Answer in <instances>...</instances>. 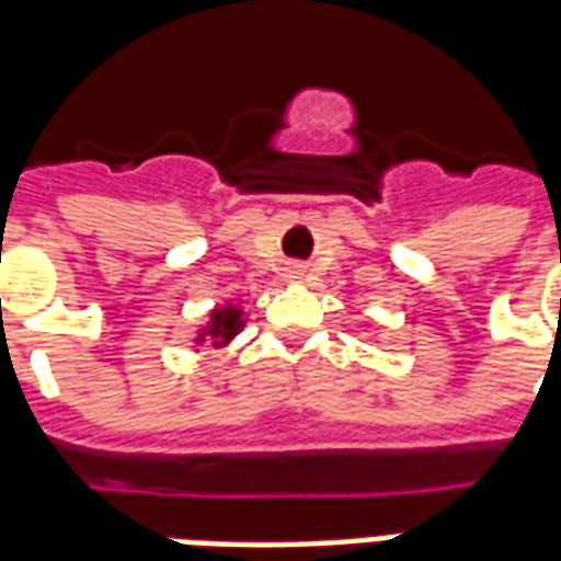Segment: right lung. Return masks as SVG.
I'll use <instances>...</instances> for the list:
<instances>
[{"mask_svg":"<svg viewBox=\"0 0 561 561\" xmlns=\"http://www.w3.org/2000/svg\"><path fill=\"white\" fill-rule=\"evenodd\" d=\"M211 317H215V322H211V334L215 337L230 341L232 334L239 331V310H215Z\"/></svg>","mask_w":561,"mask_h":561,"instance_id":"obj_1","label":"right lung"}]
</instances>
